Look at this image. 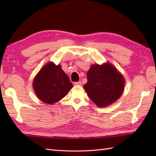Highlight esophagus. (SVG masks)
<instances>
[{
	"instance_id": "obj_1",
	"label": "esophagus",
	"mask_w": 156,
	"mask_h": 156,
	"mask_svg": "<svg viewBox=\"0 0 156 156\" xmlns=\"http://www.w3.org/2000/svg\"><path fill=\"white\" fill-rule=\"evenodd\" d=\"M75 85L76 86H81L82 85V82L81 81L76 82H75Z\"/></svg>"
}]
</instances>
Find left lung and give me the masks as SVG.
<instances>
[{
    "mask_svg": "<svg viewBox=\"0 0 156 156\" xmlns=\"http://www.w3.org/2000/svg\"><path fill=\"white\" fill-rule=\"evenodd\" d=\"M87 78L84 88L98 107L112 104L123 92L125 78L110 63L92 65L87 72Z\"/></svg>",
    "mask_w": 156,
    "mask_h": 156,
    "instance_id": "8db88e82",
    "label": "left lung"
}]
</instances>
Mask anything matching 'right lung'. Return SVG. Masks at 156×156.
Listing matches in <instances>:
<instances>
[{
  "instance_id": "add662e5",
  "label": "right lung",
  "mask_w": 156,
  "mask_h": 156,
  "mask_svg": "<svg viewBox=\"0 0 156 156\" xmlns=\"http://www.w3.org/2000/svg\"><path fill=\"white\" fill-rule=\"evenodd\" d=\"M33 87L39 99L44 103L52 105L64 98L73 85L62 66L51 62L35 76Z\"/></svg>"
}]
</instances>
